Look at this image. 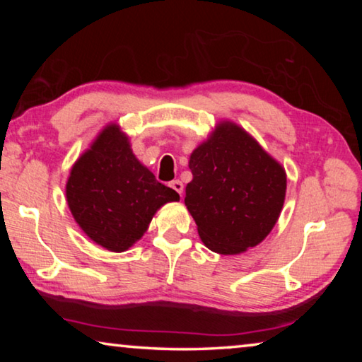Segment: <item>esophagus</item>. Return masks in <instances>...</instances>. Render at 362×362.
<instances>
[{
    "label": "esophagus",
    "instance_id": "obj_1",
    "mask_svg": "<svg viewBox=\"0 0 362 362\" xmlns=\"http://www.w3.org/2000/svg\"><path fill=\"white\" fill-rule=\"evenodd\" d=\"M170 188H174L175 192L182 196V193H183V183L180 180H173V182H170Z\"/></svg>",
    "mask_w": 362,
    "mask_h": 362
}]
</instances>
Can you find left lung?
<instances>
[{
	"instance_id": "1",
	"label": "left lung",
	"mask_w": 362,
	"mask_h": 362,
	"mask_svg": "<svg viewBox=\"0 0 362 362\" xmlns=\"http://www.w3.org/2000/svg\"><path fill=\"white\" fill-rule=\"evenodd\" d=\"M185 206L206 247L241 254L268 236L286 198L284 168L235 122L217 124L188 163Z\"/></svg>"
}]
</instances>
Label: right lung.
<instances>
[{
    "label": "right lung",
    "instance_id": "add662e5",
    "mask_svg": "<svg viewBox=\"0 0 362 362\" xmlns=\"http://www.w3.org/2000/svg\"><path fill=\"white\" fill-rule=\"evenodd\" d=\"M65 193L81 230L112 252L129 249L159 207L180 199L139 161L118 124H108L73 164Z\"/></svg>",
    "mask_w": 362,
    "mask_h": 362
}]
</instances>
